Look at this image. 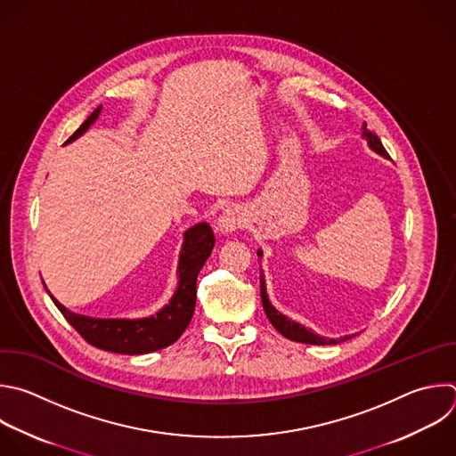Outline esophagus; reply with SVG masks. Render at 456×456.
<instances>
[{
    "mask_svg": "<svg viewBox=\"0 0 456 456\" xmlns=\"http://www.w3.org/2000/svg\"><path fill=\"white\" fill-rule=\"evenodd\" d=\"M245 218H243V213L238 209V208H227L224 209V213L218 216L216 220V231L224 236H229L232 234L234 231H238L241 225H243Z\"/></svg>",
    "mask_w": 456,
    "mask_h": 456,
    "instance_id": "34e87169",
    "label": "esophagus"
}]
</instances>
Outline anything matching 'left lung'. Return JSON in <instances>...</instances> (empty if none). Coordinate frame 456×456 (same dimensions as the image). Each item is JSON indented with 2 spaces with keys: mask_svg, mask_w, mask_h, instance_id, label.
<instances>
[{
  "mask_svg": "<svg viewBox=\"0 0 456 456\" xmlns=\"http://www.w3.org/2000/svg\"><path fill=\"white\" fill-rule=\"evenodd\" d=\"M362 137L367 141L369 148L374 150L376 154H379V156H383V158H388L387 150L383 148L379 137H378L376 134H372V132L367 128V123L362 125ZM257 256L261 257L263 252L257 250ZM259 282H261V302H263V310H265L268 321L272 322V326H273L284 338L293 340V342H300V344H310V346H331V344H340V342L349 340L351 337H354V335H346V337H340V338H326V337H321V335L314 333L312 330L305 328L302 324H298V322L288 319L286 315H282L281 312H277V310L272 306V302H270L268 293H266V284H265V275H263V272H259Z\"/></svg>",
  "mask_w": 456,
  "mask_h": 456,
  "instance_id": "left-lung-1",
  "label": "left lung"
}]
</instances>
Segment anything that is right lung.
Segmentation results:
<instances>
[{
	"label": "right lung",
	"instance_id": "add662e5",
	"mask_svg": "<svg viewBox=\"0 0 456 456\" xmlns=\"http://www.w3.org/2000/svg\"><path fill=\"white\" fill-rule=\"evenodd\" d=\"M102 105L93 110V114L66 141V144L78 139L84 132H87L89 126L98 119ZM213 247L215 234L209 224L200 222L184 232V241L177 266V289L165 308H161L156 315H150L144 319H94L73 314L61 305V302L48 291L46 286L45 288L52 297L53 305L64 315V319L91 346L119 354L154 353L172 346L191 322L197 300V277L204 263L211 256Z\"/></svg>",
	"mask_w": 456,
	"mask_h": 456
}]
</instances>
